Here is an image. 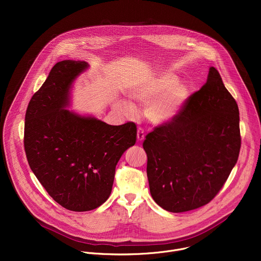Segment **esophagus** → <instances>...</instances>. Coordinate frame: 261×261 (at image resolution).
<instances>
[{
    "instance_id": "esophagus-1",
    "label": "esophagus",
    "mask_w": 261,
    "mask_h": 261,
    "mask_svg": "<svg viewBox=\"0 0 261 261\" xmlns=\"http://www.w3.org/2000/svg\"><path fill=\"white\" fill-rule=\"evenodd\" d=\"M137 139L138 141H142L144 139V131L141 128H138L137 130Z\"/></svg>"
}]
</instances>
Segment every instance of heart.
<instances>
[{
    "label": "heart",
    "instance_id": "obj_1",
    "mask_svg": "<svg viewBox=\"0 0 261 261\" xmlns=\"http://www.w3.org/2000/svg\"><path fill=\"white\" fill-rule=\"evenodd\" d=\"M189 91L171 74H162L143 83L129 92L131 100L146 105L145 117L154 125H164L172 121L188 99ZM117 109L126 116L133 117L136 107L128 100L120 99L115 103Z\"/></svg>",
    "mask_w": 261,
    "mask_h": 261
}]
</instances>
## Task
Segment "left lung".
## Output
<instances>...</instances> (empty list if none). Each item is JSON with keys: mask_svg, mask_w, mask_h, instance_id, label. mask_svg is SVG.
I'll list each match as a JSON object with an SVG mask.
<instances>
[{"mask_svg": "<svg viewBox=\"0 0 261 261\" xmlns=\"http://www.w3.org/2000/svg\"><path fill=\"white\" fill-rule=\"evenodd\" d=\"M146 174L155 202L171 213L208 203L234 167L241 148L239 107L218 70L176 117L143 141Z\"/></svg>", "mask_w": 261, "mask_h": 261, "instance_id": "left-lung-1", "label": "left lung"}]
</instances>
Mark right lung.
Wrapping results in <instances>:
<instances>
[{
	"label": "right lung",
	"mask_w": 261,
	"mask_h": 261,
	"mask_svg": "<svg viewBox=\"0 0 261 261\" xmlns=\"http://www.w3.org/2000/svg\"><path fill=\"white\" fill-rule=\"evenodd\" d=\"M89 68L85 61L58 62L27 108L24 151L29 165L63 207L87 212L111 193L116 166L135 144L134 123L108 125L67 109L73 83Z\"/></svg>",
	"instance_id": "1"
}]
</instances>
